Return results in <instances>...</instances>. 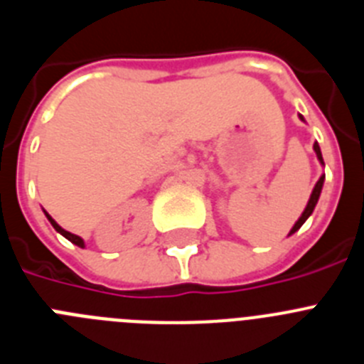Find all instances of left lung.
I'll return each mask as SVG.
<instances>
[{
	"instance_id": "1",
	"label": "left lung",
	"mask_w": 364,
	"mask_h": 364,
	"mask_svg": "<svg viewBox=\"0 0 364 364\" xmlns=\"http://www.w3.org/2000/svg\"><path fill=\"white\" fill-rule=\"evenodd\" d=\"M299 118H301V120L304 122V118H302L301 114H299ZM314 151H315V154H317V159H319V162L323 164V166H324L323 154H321V147H319V144H317V142L314 144ZM323 184H324V175H321V178L317 180V184H315L314 191H311V195H310V200H308L306 208H304V211H302V215H301V217H299V220L295 222V224H294V228H291L290 235H294L295 231H297L299 228H301L302 224H304V222L308 220V217H310V215L314 213V210H315V204H317V200H319V197H321V189H323Z\"/></svg>"
}]
</instances>
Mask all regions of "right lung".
Wrapping results in <instances>:
<instances>
[{"instance_id": "obj_1", "label": "right lung", "mask_w": 364, "mask_h": 364, "mask_svg": "<svg viewBox=\"0 0 364 364\" xmlns=\"http://www.w3.org/2000/svg\"><path fill=\"white\" fill-rule=\"evenodd\" d=\"M43 213H45V217L49 218V222H50V224H53V228H54V230L58 231V233H60V235H63V237H65L67 240H70V242H73V244H76V246H80V247H85V242H83V239H82V237H78V235H74V233H69V231H65V230H63L62 226H60V224H58L56 220H54L53 217H50L49 213H47V211H43Z\"/></svg>"}]
</instances>
